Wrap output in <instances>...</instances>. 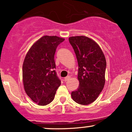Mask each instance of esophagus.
<instances>
[{
	"mask_svg": "<svg viewBox=\"0 0 132 132\" xmlns=\"http://www.w3.org/2000/svg\"><path fill=\"white\" fill-rule=\"evenodd\" d=\"M70 78H71L70 76H67V77H65V78H64V80L65 82H66V81H68V80H69V79H70Z\"/></svg>",
	"mask_w": 132,
	"mask_h": 132,
	"instance_id": "obj_1",
	"label": "esophagus"
}]
</instances>
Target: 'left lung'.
Instances as JSON below:
<instances>
[{"mask_svg": "<svg viewBox=\"0 0 132 132\" xmlns=\"http://www.w3.org/2000/svg\"><path fill=\"white\" fill-rule=\"evenodd\" d=\"M78 62L79 86L72 92L75 102L82 105L91 104L99 96L105 84L106 61L100 46L85 36L69 38Z\"/></svg>", "mask_w": 132, "mask_h": 132, "instance_id": "1", "label": "left lung"}]
</instances>
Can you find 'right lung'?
Returning <instances> with one entry per match:
<instances>
[{
  "mask_svg": "<svg viewBox=\"0 0 132 132\" xmlns=\"http://www.w3.org/2000/svg\"><path fill=\"white\" fill-rule=\"evenodd\" d=\"M64 40L57 36H43L33 44L24 60L25 92L38 105L45 106L52 102L61 84L55 70L54 56L57 47Z\"/></svg>",
  "mask_w": 132,
  "mask_h": 132,
  "instance_id": "1",
  "label": "right lung"
}]
</instances>
